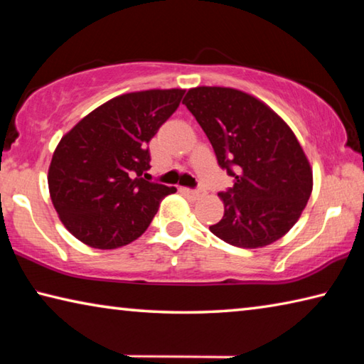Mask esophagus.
Instances as JSON below:
<instances>
[{
  "label": "esophagus",
  "mask_w": 364,
  "mask_h": 364,
  "mask_svg": "<svg viewBox=\"0 0 364 364\" xmlns=\"http://www.w3.org/2000/svg\"><path fill=\"white\" fill-rule=\"evenodd\" d=\"M183 193L188 194L189 197H193V199H199V197H202V196L205 194L204 189H188V188H184Z\"/></svg>",
  "instance_id": "esophagus-1"
}]
</instances>
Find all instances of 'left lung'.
<instances>
[{
    "label": "left lung",
    "mask_w": 364,
    "mask_h": 364,
    "mask_svg": "<svg viewBox=\"0 0 364 364\" xmlns=\"http://www.w3.org/2000/svg\"><path fill=\"white\" fill-rule=\"evenodd\" d=\"M183 104L220 167L234 178V186L218 194L225 215L210 231L242 249L278 241L297 223L313 188L310 164L291 128L254 96L232 88L199 86Z\"/></svg>",
    "instance_id": "obj_1"
}]
</instances>
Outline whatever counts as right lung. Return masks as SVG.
Instances as JSON below:
<instances>
[{
  "mask_svg": "<svg viewBox=\"0 0 364 364\" xmlns=\"http://www.w3.org/2000/svg\"><path fill=\"white\" fill-rule=\"evenodd\" d=\"M184 90H149L114 97L60 139L48 184L59 218L78 241L117 249L143 234L160 200L175 193L143 178L149 141L183 100Z\"/></svg>",
  "mask_w": 364,
  "mask_h": 364,
  "instance_id": "add662e5",
  "label": "right lung"
}]
</instances>
